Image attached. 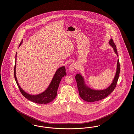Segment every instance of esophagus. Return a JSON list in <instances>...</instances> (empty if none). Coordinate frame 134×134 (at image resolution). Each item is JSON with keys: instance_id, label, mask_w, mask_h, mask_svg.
I'll return each mask as SVG.
<instances>
[{"instance_id": "obj_1", "label": "esophagus", "mask_w": 134, "mask_h": 134, "mask_svg": "<svg viewBox=\"0 0 134 134\" xmlns=\"http://www.w3.org/2000/svg\"><path fill=\"white\" fill-rule=\"evenodd\" d=\"M77 69V65L75 63H72L69 66V70L70 71H75Z\"/></svg>"}]
</instances>
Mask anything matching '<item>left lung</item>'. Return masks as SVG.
<instances>
[{
	"label": "left lung",
	"mask_w": 134,
	"mask_h": 134,
	"mask_svg": "<svg viewBox=\"0 0 134 134\" xmlns=\"http://www.w3.org/2000/svg\"><path fill=\"white\" fill-rule=\"evenodd\" d=\"M109 44L111 47H112L114 53L118 57L117 49H116V46L114 44L112 39H110ZM120 71V64L119 59H118L116 73L113 81L109 87L102 90H95L91 88L86 84L85 78L81 75V73H78L76 75L75 78L80 97L83 100L89 102L98 101L107 97L114 91L116 87Z\"/></svg>",
	"instance_id": "left-lung-1"
}]
</instances>
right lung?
Returning a JSON list of instances; mask_svg holds the SVG:
<instances>
[{"label": "right lung", "mask_w": 134, "mask_h": 134, "mask_svg": "<svg viewBox=\"0 0 134 134\" xmlns=\"http://www.w3.org/2000/svg\"><path fill=\"white\" fill-rule=\"evenodd\" d=\"M23 40L21 42L20 46L23 43ZM16 62L14 68V76L15 79L16 81V84L18 86L20 92L23 95L24 97L26 98L29 100L31 101L36 103L37 104H48L52 101L55 99L57 95V91L58 88L59 83L61 81V79L64 76H66V70L65 66H63L59 67L57 69L55 73L54 74L52 81H51L49 85L47 88L43 92L41 93L38 94L36 95H32L28 93L25 92L24 89H23L20 85H19V82L16 77Z\"/></svg>", "instance_id": "1"}]
</instances>
